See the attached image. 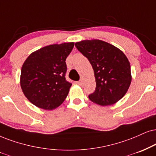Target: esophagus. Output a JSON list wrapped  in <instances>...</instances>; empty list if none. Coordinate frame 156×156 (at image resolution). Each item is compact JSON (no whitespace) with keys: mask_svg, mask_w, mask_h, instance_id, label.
Listing matches in <instances>:
<instances>
[{"mask_svg":"<svg viewBox=\"0 0 156 156\" xmlns=\"http://www.w3.org/2000/svg\"><path fill=\"white\" fill-rule=\"evenodd\" d=\"M76 84H79V85H82V80H80V81L76 82Z\"/></svg>","mask_w":156,"mask_h":156,"instance_id":"34e87169","label":"esophagus"}]
</instances>
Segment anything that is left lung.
Here are the masks:
<instances>
[{
  "mask_svg": "<svg viewBox=\"0 0 156 156\" xmlns=\"http://www.w3.org/2000/svg\"><path fill=\"white\" fill-rule=\"evenodd\" d=\"M75 46L93 66L96 87L89 98L103 106L122 99L132 81L130 63L122 51L100 40H83Z\"/></svg>",
  "mask_w": 156,
  "mask_h": 156,
  "instance_id": "obj_1",
  "label": "left lung"
}]
</instances>
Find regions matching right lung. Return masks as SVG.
Instances as JSON below:
<instances>
[{
  "label": "right lung",
  "instance_id": "right-lung-1",
  "mask_svg": "<svg viewBox=\"0 0 156 156\" xmlns=\"http://www.w3.org/2000/svg\"><path fill=\"white\" fill-rule=\"evenodd\" d=\"M74 43L45 46L34 52L24 61L20 84L32 104L45 110H53L66 99L72 83L66 80V59Z\"/></svg>",
  "mask_w": 156,
  "mask_h": 156
}]
</instances>
